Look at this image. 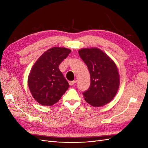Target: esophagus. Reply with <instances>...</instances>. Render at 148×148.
Here are the masks:
<instances>
[{"label": "esophagus", "mask_w": 148, "mask_h": 148, "mask_svg": "<svg viewBox=\"0 0 148 148\" xmlns=\"http://www.w3.org/2000/svg\"><path fill=\"white\" fill-rule=\"evenodd\" d=\"M75 83H76V81H70V82H69V84L70 85V86H72V85H73Z\"/></svg>", "instance_id": "esophagus-1"}]
</instances>
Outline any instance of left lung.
Instances as JSON below:
<instances>
[{"label": "left lung", "instance_id": "1", "mask_svg": "<svg viewBox=\"0 0 148 148\" xmlns=\"http://www.w3.org/2000/svg\"><path fill=\"white\" fill-rule=\"evenodd\" d=\"M78 53L87 65L91 77L90 86L83 92L84 100L94 107L108 104L113 99L119 88L120 77L117 65L99 49H82Z\"/></svg>", "mask_w": 148, "mask_h": 148}]
</instances>
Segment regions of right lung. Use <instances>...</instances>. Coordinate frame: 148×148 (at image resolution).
<instances>
[{"label": "right lung", "mask_w": 148, "mask_h": 148, "mask_svg": "<svg viewBox=\"0 0 148 148\" xmlns=\"http://www.w3.org/2000/svg\"><path fill=\"white\" fill-rule=\"evenodd\" d=\"M71 50L53 47L44 52L31 70L28 79L34 99L43 106H52L60 100L69 87L59 66Z\"/></svg>", "instance_id": "1"}]
</instances>
